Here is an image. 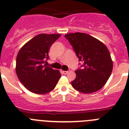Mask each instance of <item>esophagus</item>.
Here are the masks:
<instances>
[{"label":"esophagus","mask_w":129,"mask_h":129,"mask_svg":"<svg viewBox=\"0 0 129 129\" xmlns=\"http://www.w3.org/2000/svg\"><path fill=\"white\" fill-rule=\"evenodd\" d=\"M62 73L63 74H67L68 73V71H62Z\"/></svg>","instance_id":"34e87169"}]
</instances>
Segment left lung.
Here are the masks:
<instances>
[{
	"label": "left lung",
	"instance_id": "1",
	"mask_svg": "<svg viewBox=\"0 0 129 129\" xmlns=\"http://www.w3.org/2000/svg\"><path fill=\"white\" fill-rule=\"evenodd\" d=\"M64 37L74 50L83 68L76 71L71 82L75 89L84 94L97 92L109 79L113 68L110 52L100 40L85 33H70Z\"/></svg>",
	"mask_w": 129,
	"mask_h": 129
}]
</instances>
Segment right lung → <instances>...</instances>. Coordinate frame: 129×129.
Wrapping results in <instances>:
<instances>
[{"label":"right lung","mask_w":129,"mask_h":129,"mask_svg":"<svg viewBox=\"0 0 129 129\" xmlns=\"http://www.w3.org/2000/svg\"><path fill=\"white\" fill-rule=\"evenodd\" d=\"M61 34H41L20 49L16 59V73L26 89L35 94H45L56 86L61 74L59 70L44 64L48 52Z\"/></svg>","instance_id":"right-lung-1"}]
</instances>
